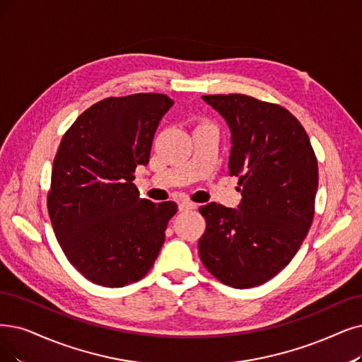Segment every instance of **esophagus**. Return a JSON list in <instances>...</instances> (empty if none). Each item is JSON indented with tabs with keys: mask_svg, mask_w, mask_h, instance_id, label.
<instances>
[{
	"mask_svg": "<svg viewBox=\"0 0 362 362\" xmlns=\"http://www.w3.org/2000/svg\"><path fill=\"white\" fill-rule=\"evenodd\" d=\"M196 204L194 202H190V200H181L178 204V209L180 211H189V209H196Z\"/></svg>",
	"mask_w": 362,
	"mask_h": 362,
	"instance_id": "esophagus-1",
	"label": "esophagus"
}]
</instances>
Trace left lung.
I'll list each match as a JSON object with an SVG mask.
<instances>
[{
	"label": "left lung",
	"instance_id": "1",
	"mask_svg": "<svg viewBox=\"0 0 362 362\" xmlns=\"http://www.w3.org/2000/svg\"><path fill=\"white\" fill-rule=\"evenodd\" d=\"M231 134L230 175L239 177L238 209L200 206L206 228L199 255L220 282L252 288L291 262L315 214L317 160L305 127L278 104L252 96L205 95Z\"/></svg>",
	"mask_w": 362,
	"mask_h": 362
}]
</instances>
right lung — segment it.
Returning <instances> with one entry per match:
<instances>
[{
  "instance_id": "right-lung-1",
  "label": "right lung",
  "mask_w": 362,
  "mask_h": 362,
  "mask_svg": "<svg viewBox=\"0 0 362 362\" xmlns=\"http://www.w3.org/2000/svg\"><path fill=\"white\" fill-rule=\"evenodd\" d=\"M162 93L105 98L80 114L54 156L47 209L68 262L93 284L120 288L146 276L175 202L141 199L136 166L150 160Z\"/></svg>"
}]
</instances>
